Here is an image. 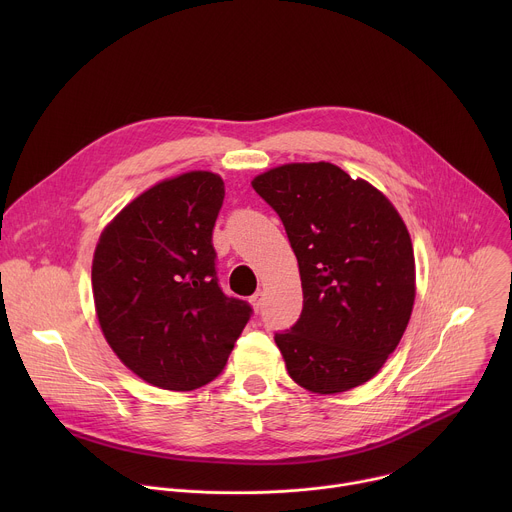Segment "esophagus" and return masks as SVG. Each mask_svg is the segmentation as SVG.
I'll use <instances>...</instances> for the list:
<instances>
[{
	"mask_svg": "<svg viewBox=\"0 0 512 512\" xmlns=\"http://www.w3.org/2000/svg\"><path fill=\"white\" fill-rule=\"evenodd\" d=\"M249 302H251V306L259 312V310H261V306H263V291H257V294H253Z\"/></svg>",
	"mask_w": 512,
	"mask_h": 512,
	"instance_id": "obj_1",
	"label": "esophagus"
}]
</instances>
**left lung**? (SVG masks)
Listing matches in <instances>:
<instances>
[{"instance_id": "1", "label": "left lung", "mask_w": 512, "mask_h": 512, "mask_svg": "<svg viewBox=\"0 0 512 512\" xmlns=\"http://www.w3.org/2000/svg\"><path fill=\"white\" fill-rule=\"evenodd\" d=\"M279 214L300 265L304 308L275 332L289 377L320 393L373 379L413 310L415 259L395 206L328 162L285 164L253 180Z\"/></svg>"}]
</instances>
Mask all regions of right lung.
<instances>
[{
	"label": "right lung",
	"instance_id": "1",
	"mask_svg": "<svg viewBox=\"0 0 512 512\" xmlns=\"http://www.w3.org/2000/svg\"><path fill=\"white\" fill-rule=\"evenodd\" d=\"M225 182L212 172L164 180L129 202L93 257L101 330L129 371L168 391L223 373L253 308L225 296L212 229Z\"/></svg>",
	"mask_w": 512,
	"mask_h": 512
}]
</instances>
